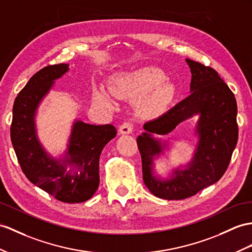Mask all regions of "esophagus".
I'll return each instance as SVG.
<instances>
[{
    "mask_svg": "<svg viewBox=\"0 0 252 252\" xmlns=\"http://www.w3.org/2000/svg\"><path fill=\"white\" fill-rule=\"evenodd\" d=\"M132 131H133V125L130 122L123 123V124L119 128V132L121 134H128V133H131Z\"/></svg>",
    "mask_w": 252,
    "mask_h": 252,
    "instance_id": "obj_1",
    "label": "esophagus"
}]
</instances>
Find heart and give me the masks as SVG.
<instances>
[{
	"instance_id": "1",
	"label": "heart",
	"mask_w": 252,
	"mask_h": 252,
	"mask_svg": "<svg viewBox=\"0 0 252 252\" xmlns=\"http://www.w3.org/2000/svg\"><path fill=\"white\" fill-rule=\"evenodd\" d=\"M115 95L136 98L147 94L142 101L146 112L156 113L167 108L175 95L174 85L167 80V75L154 67H145L132 72H123L116 76L111 83ZM95 100L102 106L111 107L112 97L105 90L94 92Z\"/></svg>"
}]
</instances>
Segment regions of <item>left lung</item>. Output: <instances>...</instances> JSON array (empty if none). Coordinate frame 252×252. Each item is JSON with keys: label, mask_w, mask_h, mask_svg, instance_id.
I'll use <instances>...</instances> for the list:
<instances>
[{"label": "left lung", "mask_w": 252, "mask_h": 252, "mask_svg": "<svg viewBox=\"0 0 252 252\" xmlns=\"http://www.w3.org/2000/svg\"><path fill=\"white\" fill-rule=\"evenodd\" d=\"M191 72L190 95L168 112L145 123L137 143L142 159L145 186L156 197L183 200L221 179L234 151L238 127L234 94L212 67L186 59ZM199 115L196 134L199 138L195 155L186 168H176L163 179L154 172V159L163 154L167 143L154 134H166L182 121Z\"/></svg>", "instance_id": "obj_1"}]
</instances>
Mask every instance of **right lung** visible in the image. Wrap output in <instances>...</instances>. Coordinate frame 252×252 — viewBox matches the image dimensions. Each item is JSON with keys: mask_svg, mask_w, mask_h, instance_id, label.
<instances>
[{"mask_svg": "<svg viewBox=\"0 0 252 252\" xmlns=\"http://www.w3.org/2000/svg\"><path fill=\"white\" fill-rule=\"evenodd\" d=\"M68 70L69 65L64 63L47 66L29 80L14 102L10 139L31 183L59 201L81 203L96 192L99 157L103 147L116 136V129L111 124L92 125L76 120L62 157H53L44 149L36 132L35 116L55 80Z\"/></svg>", "mask_w": 252, "mask_h": 252, "instance_id": "add662e5", "label": "right lung"}]
</instances>
